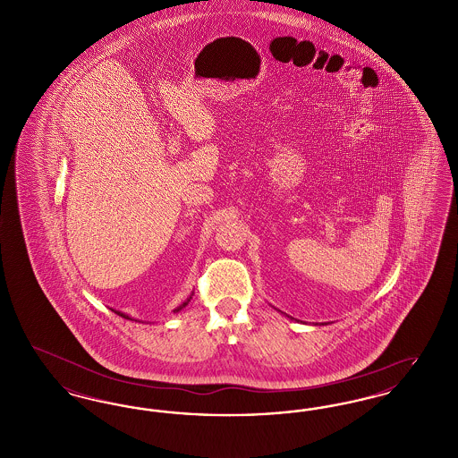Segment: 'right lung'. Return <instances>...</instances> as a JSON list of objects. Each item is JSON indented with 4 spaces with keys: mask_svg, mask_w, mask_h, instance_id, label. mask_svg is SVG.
<instances>
[{
    "mask_svg": "<svg viewBox=\"0 0 458 458\" xmlns=\"http://www.w3.org/2000/svg\"><path fill=\"white\" fill-rule=\"evenodd\" d=\"M191 299H192V295H191V297H189V299H187V301H185V302H183V304L178 305V307H176V309H174V312H178V310H182V309H183V307H185V305H187V304H189V302H191ZM113 312H114V314H118V316H122V318H125V319H131V316H127V314H125V312H120V310H113Z\"/></svg>",
    "mask_w": 458,
    "mask_h": 458,
    "instance_id": "add662e5",
    "label": "right lung"
}]
</instances>
